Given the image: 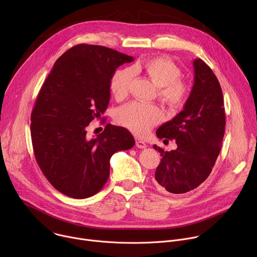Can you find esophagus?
<instances>
[{"label":"esophagus","mask_w":257,"mask_h":257,"mask_svg":"<svg viewBox=\"0 0 257 257\" xmlns=\"http://www.w3.org/2000/svg\"><path fill=\"white\" fill-rule=\"evenodd\" d=\"M135 144H136V146H137L138 149H145L146 146H148V144H146L144 141H142L140 139H136Z\"/></svg>","instance_id":"obj_1"}]
</instances>
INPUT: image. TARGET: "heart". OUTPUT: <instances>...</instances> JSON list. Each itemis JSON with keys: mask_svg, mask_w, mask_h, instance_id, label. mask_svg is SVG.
I'll use <instances>...</instances> for the list:
<instances>
[{"mask_svg": "<svg viewBox=\"0 0 257 257\" xmlns=\"http://www.w3.org/2000/svg\"><path fill=\"white\" fill-rule=\"evenodd\" d=\"M138 72L144 73L159 87V96L169 106L176 108L184 103L188 89L186 83L180 79L181 70L174 62L164 57L151 58L131 68L118 70L109 84L116 99L121 100L128 95L134 73ZM115 118L120 125L134 134L143 136L161 122L163 114L157 105L130 102L118 109Z\"/></svg>", "mask_w": 257, "mask_h": 257, "instance_id": "obj_1", "label": "heart"}]
</instances>
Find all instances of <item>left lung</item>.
I'll use <instances>...</instances> for the list:
<instances>
[{"mask_svg": "<svg viewBox=\"0 0 257 257\" xmlns=\"http://www.w3.org/2000/svg\"><path fill=\"white\" fill-rule=\"evenodd\" d=\"M194 84L184 108L157 130L160 139H175L177 149L162 155L156 170L158 188L182 194L198 187L209 176L222 149L226 115L221 85L201 60L193 61Z\"/></svg>", "mask_w": 257, "mask_h": 257, "instance_id": "8db88e82", "label": "left lung"}]
</instances>
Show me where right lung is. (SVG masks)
Masks as SVG:
<instances>
[{"label":"right lung","mask_w":257,"mask_h":257,"mask_svg":"<svg viewBox=\"0 0 257 257\" xmlns=\"http://www.w3.org/2000/svg\"><path fill=\"white\" fill-rule=\"evenodd\" d=\"M133 57L94 45H77L54 64L31 113L35 160L51 184L72 198L96 194L109 176V160L133 148L123 127L107 124L88 138L87 127L108 105L116 69Z\"/></svg>","instance_id":"add662e5"}]
</instances>
